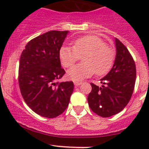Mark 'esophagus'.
Returning <instances> with one entry per match:
<instances>
[{
	"label": "esophagus",
	"mask_w": 149,
	"mask_h": 149,
	"mask_svg": "<svg viewBox=\"0 0 149 149\" xmlns=\"http://www.w3.org/2000/svg\"><path fill=\"white\" fill-rule=\"evenodd\" d=\"M81 84H82V82L81 81H74V85L76 86H80Z\"/></svg>",
	"instance_id": "1"
}]
</instances>
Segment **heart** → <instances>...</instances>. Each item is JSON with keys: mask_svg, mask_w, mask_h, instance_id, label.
I'll use <instances>...</instances> for the list:
<instances>
[{"mask_svg": "<svg viewBox=\"0 0 149 149\" xmlns=\"http://www.w3.org/2000/svg\"><path fill=\"white\" fill-rule=\"evenodd\" d=\"M83 55V63L73 66L68 71V77L79 81L96 73L97 76L106 74L115 61V51L95 35H86L76 39L73 47L63 46L59 52L62 65L71 67Z\"/></svg>", "mask_w": 149, "mask_h": 149, "instance_id": "b5f03b06", "label": "heart"}]
</instances>
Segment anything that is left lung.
Segmentation results:
<instances>
[{"label":"left lung","instance_id":"obj_1","mask_svg":"<svg viewBox=\"0 0 149 149\" xmlns=\"http://www.w3.org/2000/svg\"><path fill=\"white\" fill-rule=\"evenodd\" d=\"M116 57L110 71L101 79L99 87L91 83L88 103L91 110L103 118L119 113L130 100L136 79L135 61L125 46L115 38Z\"/></svg>","mask_w":149,"mask_h":149}]
</instances>
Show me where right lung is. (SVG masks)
Here are the masks:
<instances>
[{"label":"right lung","mask_w":149,"mask_h":149,"mask_svg":"<svg viewBox=\"0 0 149 149\" xmlns=\"http://www.w3.org/2000/svg\"><path fill=\"white\" fill-rule=\"evenodd\" d=\"M68 31H47L30 40L21 55L19 84L26 104L47 118L61 115L68 106L73 81L59 82L65 73L59 52Z\"/></svg>","instance_id":"1"}]
</instances>
